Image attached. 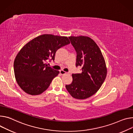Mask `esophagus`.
<instances>
[{"label":"esophagus","mask_w":133,"mask_h":133,"mask_svg":"<svg viewBox=\"0 0 133 133\" xmlns=\"http://www.w3.org/2000/svg\"><path fill=\"white\" fill-rule=\"evenodd\" d=\"M60 73L61 75H65V74H68L67 72H66L64 70H60Z\"/></svg>","instance_id":"1"}]
</instances>
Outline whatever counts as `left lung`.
Instances as JSON below:
<instances>
[{"mask_svg": "<svg viewBox=\"0 0 133 133\" xmlns=\"http://www.w3.org/2000/svg\"><path fill=\"white\" fill-rule=\"evenodd\" d=\"M76 52V67L82 66V73L73 74V82L66 88L73 98H88L101 88L107 76L105 63L100 48L90 38L68 37Z\"/></svg>", "mask_w": 133, "mask_h": 133, "instance_id": "left-lung-1", "label": "left lung"}]
</instances>
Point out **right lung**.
<instances>
[{
	"label": "right lung",
	"instance_id": "1",
	"mask_svg": "<svg viewBox=\"0 0 133 133\" xmlns=\"http://www.w3.org/2000/svg\"><path fill=\"white\" fill-rule=\"evenodd\" d=\"M69 43L66 37L43 34L24 46L14 63L15 78L19 87L32 95L45 91L59 73L48 66L47 61H54L57 51Z\"/></svg>",
	"mask_w": 133,
	"mask_h": 133
}]
</instances>
